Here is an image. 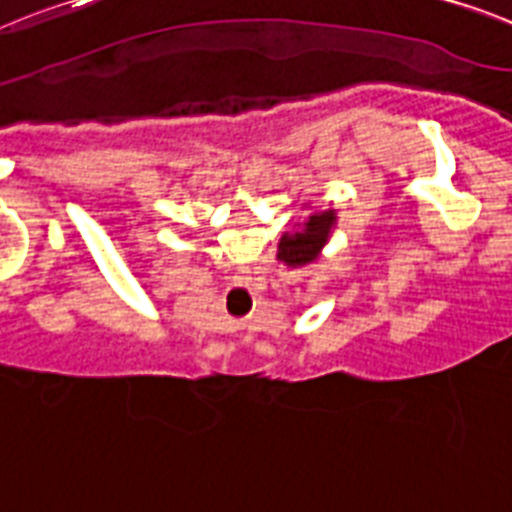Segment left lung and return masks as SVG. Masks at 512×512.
<instances>
[{"label": "left lung", "mask_w": 512, "mask_h": 512, "mask_svg": "<svg viewBox=\"0 0 512 512\" xmlns=\"http://www.w3.org/2000/svg\"><path fill=\"white\" fill-rule=\"evenodd\" d=\"M305 209H310V214L303 220V225L295 233H285L279 238L277 261L290 269L316 264L336 227V209Z\"/></svg>", "instance_id": "obj_1"}]
</instances>
